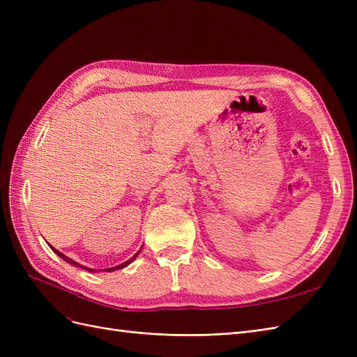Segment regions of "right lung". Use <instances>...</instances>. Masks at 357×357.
Returning <instances> with one entry per match:
<instances>
[{"label":"right lung","mask_w":357,"mask_h":357,"mask_svg":"<svg viewBox=\"0 0 357 357\" xmlns=\"http://www.w3.org/2000/svg\"><path fill=\"white\" fill-rule=\"evenodd\" d=\"M52 250H53V252H55V253H56V255H58V256H59L61 259H63V261H66V262H68L70 265H75V266H82V265H79L77 262H74V261H73V259L67 257L66 255H62V253H59V252L56 250V248H53V247H52ZM139 252H142V248H139V250H138V252H137V253H135V255H134V256H132L131 259H129V261H126L125 264H121V265H117V266H114V268H109V271H116V269H121V268H123V266L129 265V264H131V262L134 261V259L137 257V255H138ZM82 268H84V269H88V271H89V273H92V271H93V269H91V268H86V266H82Z\"/></svg>","instance_id":"right-lung-1"}]
</instances>
